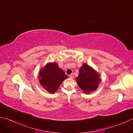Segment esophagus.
Wrapping results in <instances>:
<instances>
[{"instance_id":"esophagus-1","label":"esophagus","mask_w":133,"mask_h":133,"mask_svg":"<svg viewBox=\"0 0 133 133\" xmlns=\"http://www.w3.org/2000/svg\"><path fill=\"white\" fill-rule=\"evenodd\" d=\"M69 77H70V78H74V74H70V75H69Z\"/></svg>"}]
</instances>
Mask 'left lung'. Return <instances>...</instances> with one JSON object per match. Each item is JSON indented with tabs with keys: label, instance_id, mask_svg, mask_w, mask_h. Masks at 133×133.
<instances>
[{
	"label": "left lung",
	"instance_id": "1",
	"mask_svg": "<svg viewBox=\"0 0 133 133\" xmlns=\"http://www.w3.org/2000/svg\"><path fill=\"white\" fill-rule=\"evenodd\" d=\"M76 82L83 92L90 94L97 89L98 85L101 81L100 74L94 69L87 64H83L80 67Z\"/></svg>",
	"mask_w": 133,
	"mask_h": 133
}]
</instances>
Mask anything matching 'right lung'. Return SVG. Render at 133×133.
Segmentation results:
<instances>
[{
    "label": "right lung",
    "instance_id": "obj_1",
    "mask_svg": "<svg viewBox=\"0 0 133 133\" xmlns=\"http://www.w3.org/2000/svg\"><path fill=\"white\" fill-rule=\"evenodd\" d=\"M68 78L56 62H48L41 69L38 81L44 89L51 94L55 93L63 81Z\"/></svg>",
    "mask_w": 133,
    "mask_h": 133
}]
</instances>
